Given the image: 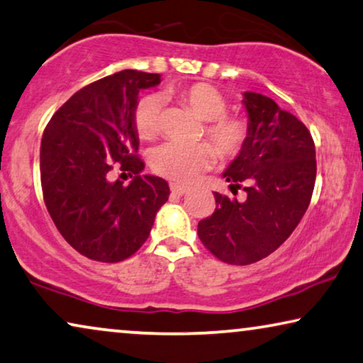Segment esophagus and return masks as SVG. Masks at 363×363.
<instances>
[{
	"mask_svg": "<svg viewBox=\"0 0 363 363\" xmlns=\"http://www.w3.org/2000/svg\"><path fill=\"white\" fill-rule=\"evenodd\" d=\"M170 190L173 194H177V196H182V194H185L188 191V186H183V185H177V183H172L170 185Z\"/></svg>",
	"mask_w": 363,
	"mask_h": 363,
	"instance_id": "esophagus-1",
	"label": "esophagus"
}]
</instances>
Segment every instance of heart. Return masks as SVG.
Wrapping results in <instances>:
<instances>
[{"label":"heart","mask_w":363,"mask_h":363,"mask_svg":"<svg viewBox=\"0 0 363 363\" xmlns=\"http://www.w3.org/2000/svg\"><path fill=\"white\" fill-rule=\"evenodd\" d=\"M193 113L206 121L204 133L216 145L220 155H238L249 139V123L242 116L225 114L228 101L216 88L206 83L172 91ZM164 98L160 94H147L138 103L134 111V128L140 139L152 140L160 133ZM216 149L208 143L182 144L167 143L152 154V169L172 182L188 183L216 160Z\"/></svg>","instance_id":"heart-1"}]
</instances>
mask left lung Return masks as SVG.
I'll return each mask as SVG.
<instances>
[{
  "label": "left lung",
  "mask_w": 363,
  "mask_h": 363,
  "mask_svg": "<svg viewBox=\"0 0 363 363\" xmlns=\"http://www.w3.org/2000/svg\"><path fill=\"white\" fill-rule=\"evenodd\" d=\"M249 139L223 173L244 201L214 193L216 211L199 220L203 245L219 260L249 265L275 252L306 213L316 180V150L301 121L272 98L245 91Z\"/></svg>",
  "instance_id": "left-lung-1"
}]
</instances>
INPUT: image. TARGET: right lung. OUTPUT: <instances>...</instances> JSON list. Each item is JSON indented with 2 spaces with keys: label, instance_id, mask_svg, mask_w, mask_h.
Masks as SVG:
<instances>
[{
  "label": "right lung",
  "instance_id": "right-lung-1",
  "mask_svg": "<svg viewBox=\"0 0 363 363\" xmlns=\"http://www.w3.org/2000/svg\"><path fill=\"white\" fill-rule=\"evenodd\" d=\"M159 83V73L138 70L104 77L73 94L42 135L47 211L67 242L91 260L114 264L135 254L169 199V183L143 175L145 165L135 155L139 91ZM116 163L135 175L129 186L108 178Z\"/></svg>",
  "mask_w": 363,
  "mask_h": 363
}]
</instances>
